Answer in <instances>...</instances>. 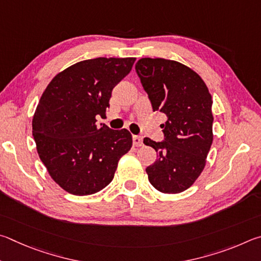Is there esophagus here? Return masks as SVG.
<instances>
[{
  "label": "esophagus",
  "instance_id": "34e87169",
  "mask_svg": "<svg viewBox=\"0 0 261 261\" xmlns=\"http://www.w3.org/2000/svg\"><path fill=\"white\" fill-rule=\"evenodd\" d=\"M133 144L135 147H141L142 145V138L139 135H133Z\"/></svg>",
  "mask_w": 261,
  "mask_h": 261
}]
</instances>
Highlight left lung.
Instances as JSON below:
<instances>
[{"instance_id":"1","label":"left lung","mask_w":261,"mask_h":261,"mask_svg":"<svg viewBox=\"0 0 261 261\" xmlns=\"http://www.w3.org/2000/svg\"><path fill=\"white\" fill-rule=\"evenodd\" d=\"M135 70L153 111L167 118L161 125L164 141L143 140L158 153L145 168L148 179L161 193H182L204 170L212 145V96L202 77L179 62L141 58Z\"/></svg>"}]
</instances>
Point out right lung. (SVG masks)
<instances>
[{
  "label": "right lung",
  "instance_id": "1",
  "mask_svg": "<svg viewBox=\"0 0 261 261\" xmlns=\"http://www.w3.org/2000/svg\"><path fill=\"white\" fill-rule=\"evenodd\" d=\"M134 62L133 57L79 62L58 73L41 96L32 121L36 150L53 180L67 193H98L130 150L129 132L97 125L96 117L105 116L112 89Z\"/></svg>",
  "mask_w": 261,
  "mask_h": 261
}]
</instances>
